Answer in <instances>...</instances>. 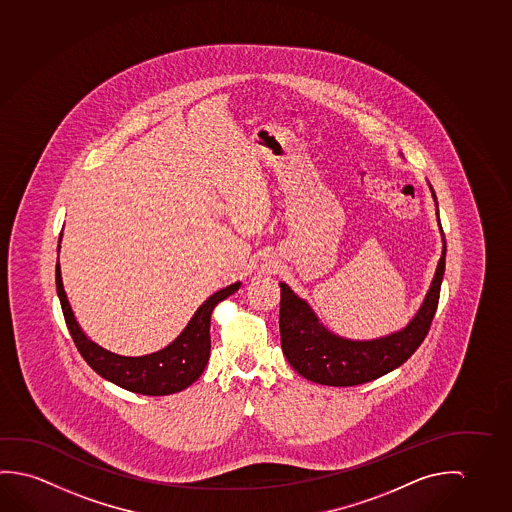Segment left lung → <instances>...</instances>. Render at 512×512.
Wrapping results in <instances>:
<instances>
[{
  "instance_id": "obj_1",
  "label": "left lung",
  "mask_w": 512,
  "mask_h": 512,
  "mask_svg": "<svg viewBox=\"0 0 512 512\" xmlns=\"http://www.w3.org/2000/svg\"><path fill=\"white\" fill-rule=\"evenodd\" d=\"M445 258L447 244H443L436 276L416 317L406 329L379 340L352 341L329 333L318 322L313 309L281 283L279 331L288 363L308 381L325 386L365 384L404 365L429 334L438 309Z\"/></svg>"
}]
</instances>
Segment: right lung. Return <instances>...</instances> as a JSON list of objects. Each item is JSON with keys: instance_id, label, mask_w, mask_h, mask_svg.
Instances as JSON below:
<instances>
[{"instance_id": "1", "label": "right lung", "mask_w": 512, "mask_h": 512, "mask_svg": "<svg viewBox=\"0 0 512 512\" xmlns=\"http://www.w3.org/2000/svg\"><path fill=\"white\" fill-rule=\"evenodd\" d=\"M55 276H57L58 299L64 311L65 324L73 336L76 349L80 350L87 365L106 381L114 382L124 390L140 393V395H151V397L178 393L201 377L210 357L211 311L219 302L228 299L229 295H233L240 288V283H235L220 292L213 293L210 299L204 301L201 308L195 311L194 317L183 329V333L179 334L169 347L149 356L124 357L108 352L85 336L65 297L58 261Z\"/></svg>"}]
</instances>
